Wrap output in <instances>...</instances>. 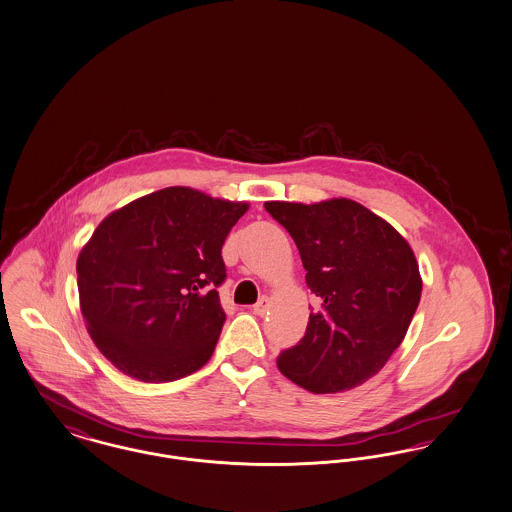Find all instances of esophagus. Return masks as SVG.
Listing matches in <instances>:
<instances>
[{
    "label": "esophagus",
    "mask_w": 512,
    "mask_h": 512,
    "mask_svg": "<svg viewBox=\"0 0 512 512\" xmlns=\"http://www.w3.org/2000/svg\"><path fill=\"white\" fill-rule=\"evenodd\" d=\"M269 310V298L268 296H262L256 304H254V312L258 314V316H266Z\"/></svg>",
    "instance_id": "obj_1"
}]
</instances>
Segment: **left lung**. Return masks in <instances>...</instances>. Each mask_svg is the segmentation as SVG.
Masks as SVG:
<instances>
[{"label":"left lung","instance_id":"left-lung-1","mask_svg":"<svg viewBox=\"0 0 512 512\" xmlns=\"http://www.w3.org/2000/svg\"><path fill=\"white\" fill-rule=\"evenodd\" d=\"M293 237L308 289L322 300L298 345L283 350V376L310 393L349 391L403 343L422 295L416 256L403 235L362 204L266 202Z\"/></svg>","mask_w":512,"mask_h":512}]
</instances>
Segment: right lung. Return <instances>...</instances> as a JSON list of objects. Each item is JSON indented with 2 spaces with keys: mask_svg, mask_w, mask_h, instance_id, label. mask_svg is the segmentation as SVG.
<instances>
[{
  "mask_svg": "<svg viewBox=\"0 0 512 512\" xmlns=\"http://www.w3.org/2000/svg\"><path fill=\"white\" fill-rule=\"evenodd\" d=\"M246 210V202L169 187L96 227L77 260L81 312L117 370L165 383L210 360L225 323L221 246Z\"/></svg>",
  "mask_w": 512,
  "mask_h": 512,
  "instance_id": "obj_1",
  "label": "right lung"
}]
</instances>
